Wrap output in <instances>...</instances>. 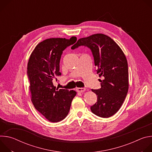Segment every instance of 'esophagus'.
Returning a JSON list of instances; mask_svg holds the SVG:
<instances>
[{
    "label": "esophagus",
    "mask_w": 152,
    "mask_h": 152,
    "mask_svg": "<svg viewBox=\"0 0 152 152\" xmlns=\"http://www.w3.org/2000/svg\"><path fill=\"white\" fill-rule=\"evenodd\" d=\"M85 88H77L76 90L78 93H83L85 91Z\"/></svg>",
    "instance_id": "obj_1"
}]
</instances>
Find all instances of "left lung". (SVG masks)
<instances>
[{
    "label": "left lung",
    "mask_w": 152,
    "mask_h": 152,
    "mask_svg": "<svg viewBox=\"0 0 152 152\" xmlns=\"http://www.w3.org/2000/svg\"><path fill=\"white\" fill-rule=\"evenodd\" d=\"M89 48L94 58L101 88L91 90L97 96V102L91 106L95 115L108 118L114 115L121 106L128 91V65L126 58L117 43L110 37L97 34L79 39L72 47Z\"/></svg>",
    "instance_id": "8db88e82"
}]
</instances>
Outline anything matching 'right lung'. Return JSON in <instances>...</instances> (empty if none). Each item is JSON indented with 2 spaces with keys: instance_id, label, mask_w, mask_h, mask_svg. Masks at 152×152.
Returning a JSON list of instances; mask_svg holds the SVG:
<instances>
[{
  "instance_id": "right-lung-1",
  "label": "right lung",
  "mask_w": 152,
  "mask_h": 152,
  "mask_svg": "<svg viewBox=\"0 0 152 152\" xmlns=\"http://www.w3.org/2000/svg\"><path fill=\"white\" fill-rule=\"evenodd\" d=\"M77 41L76 37L49 38L35 47L29 59L27 75L29 80L31 100L35 109L49 121L58 122L66 117L74 90L56 88L53 81L61 76L59 62L63 51Z\"/></svg>"
}]
</instances>
